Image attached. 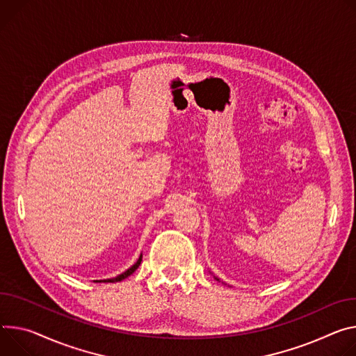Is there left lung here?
Instances as JSON below:
<instances>
[{
	"mask_svg": "<svg viewBox=\"0 0 356 356\" xmlns=\"http://www.w3.org/2000/svg\"><path fill=\"white\" fill-rule=\"evenodd\" d=\"M216 280H217V278H216Z\"/></svg>",
	"mask_w": 356,
	"mask_h": 356,
	"instance_id": "8db88e82",
	"label": "left lung"
}]
</instances>
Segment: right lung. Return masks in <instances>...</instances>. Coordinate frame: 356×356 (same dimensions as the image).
Instances as JSON below:
<instances>
[{
  "mask_svg": "<svg viewBox=\"0 0 356 356\" xmlns=\"http://www.w3.org/2000/svg\"><path fill=\"white\" fill-rule=\"evenodd\" d=\"M140 263H142V255L139 257V260L131 267V268H129V270H126L124 273H122L120 275H118V277H115V278H109V280H104V282H118V281H122V280H124V278H127L129 275H131V274H134L136 270H138V267L140 266ZM101 282V281H99Z\"/></svg>",
  "mask_w": 356,
  "mask_h": 356,
  "instance_id": "obj_1",
  "label": "right lung"
}]
</instances>
